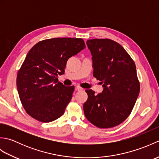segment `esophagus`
Listing matches in <instances>:
<instances>
[{
  "label": "esophagus",
  "instance_id": "34e87169",
  "mask_svg": "<svg viewBox=\"0 0 159 159\" xmlns=\"http://www.w3.org/2000/svg\"><path fill=\"white\" fill-rule=\"evenodd\" d=\"M76 91H79V92H80V91H83L84 90V89L82 88V87H80V86H77L76 87Z\"/></svg>",
  "mask_w": 159,
  "mask_h": 159
}]
</instances>
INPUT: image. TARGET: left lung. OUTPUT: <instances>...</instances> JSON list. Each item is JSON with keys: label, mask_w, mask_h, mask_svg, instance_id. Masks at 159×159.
Returning a JSON list of instances; mask_svg holds the SVG:
<instances>
[{"label": "left lung", "mask_w": 159, "mask_h": 159, "mask_svg": "<svg viewBox=\"0 0 159 159\" xmlns=\"http://www.w3.org/2000/svg\"><path fill=\"white\" fill-rule=\"evenodd\" d=\"M92 55L93 76L104 89L96 95L85 92L88 98L84 113L91 123L100 128L116 126L130 116L140 91L134 61L120 43L110 39L87 41Z\"/></svg>", "instance_id": "1"}]
</instances>
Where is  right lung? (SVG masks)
<instances>
[{"label":"right lung","instance_id":"1","mask_svg":"<svg viewBox=\"0 0 159 159\" xmlns=\"http://www.w3.org/2000/svg\"><path fill=\"white\" fill-rule=\"evenodd\" d=\"M85 48L81 38H57L40 41L29 50L17 74L21 103L30 116L42 122L58 119L70 102L74 86L58 82L67 60Z\"/></svg>","mask_w":159,"mask_h":159}]
</instances>
